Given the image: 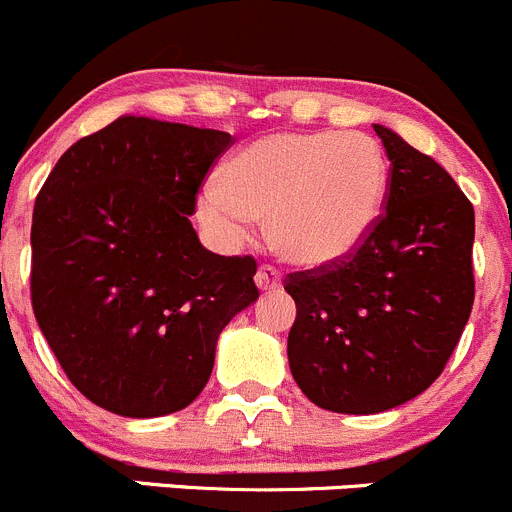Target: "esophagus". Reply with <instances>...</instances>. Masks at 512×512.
I'll list each match as a JSON object with an SVG mask.
<instances>
[{"label": "esophagus", "mask_w": 512, "mask_h": 512, "mask_svg": "<svg viewBox=\"0 0 512 512\" xmlns=\"http://www.w3.org/2000/svg\"><path fill=\"white\" fill-rule=\"evenodd\" d=\"M253 281H256V286H259L261 291L281 289V276L274 266H261V269L256 271V276H253Z\"/></svg>", "instance_id": "1"}]
</instances>
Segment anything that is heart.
I'll return each instance as SVG.
<instances>
[{"label": "heart", "instance_id": "b5f03b06", "mask_svg": "<svg viewBox=\"0 0 512 512\" xmlns=\"http://www.w3.org/2000/svg\"><path fill=\"white\" fill-rule=\"evenodd\" d=\"M389 168L377 140L334 130H281L238 150L221 183L198 193L208 226L241 238L269 216L274 251L301 269L347 261L382 218Z\"/></svg>", "mask_w": 512, "mask_h": 512}]
</instances>
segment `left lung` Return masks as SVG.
I'll list each match as a JSON object with an SVG mask.
<instances>
[{"label": "left lung", "instance_id": "1", "mask_svg": "<svg viewBox=\"0 0 512 512\" xmlns=\"http://www.w3.org/2000/svg\"><path fill=\"white\" fill-rule=\"evenodd\" d=\"M392 163L387 211L354 256L291 274L289 367L316 407L377 415L442 374L470 319L475 211L452 175L374 125Z\"/></svg>", "mask_w": 512, "mask_h": 512}]
</instances>
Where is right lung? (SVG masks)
Masks as SVG:
<instances>
[{
  "label": "right lung",
  "instance_id": "right-lung-1",
  "mask_svg": "<svg viewBox=\"0 0 512 512\" xmlns=\"http://www.w3.org/2000/svg\"><path fill=\"white\" fill-rule=\"evenodd\" d=\"M231 135L120 115L52 168L32 216V309L70 382L120 417L188 407L228 321L259 299L251 256L198 241L196 193Z\"/></svg>",
  "mask_w": 512,
  "mask_h": 512
}]
</instances>
